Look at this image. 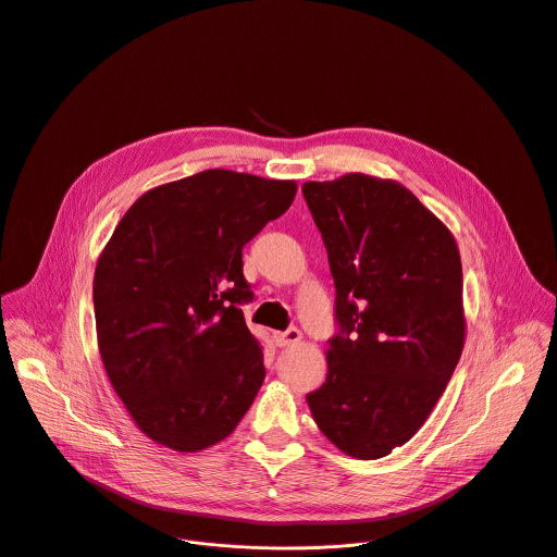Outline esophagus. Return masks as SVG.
I'll return each mask as SVG.
<instances>
[{
    "mask_svg": "<svg viewBox=\"0 0 557 557\" xmlns=\"http://www.w3.org/2000/svg\"><path fill=\"white\" fill-rule=\"evenodd\" d=\"M299 339H301V333H299L297 329H288V331H284V333H275V344L282 346V348L293 346V344H297Z\"/></svg>",
    "mask_w": 557,
    "mask_h": 557,
    "instance_id": "34e87169",
    "label": "esophagus"
}]
</instances>
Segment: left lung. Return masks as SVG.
<instances>
[{"mask_svg": "<svg viewBox=\"0 0 557 557\" xmlns=\"http://www.w3.org/2000/svg\"><path fill=\"white\" fill-rule=\"evenodd\" d=\"M335 280L329 376L306 396L344 454L374 460L428 421L465 346L462 267L449 228L394 181L304 183Z\"/></svg>", "mask_w": 557, "mask_h": 557, "instance_id": "8db88e82", "label": "left lung"}]
</instances>
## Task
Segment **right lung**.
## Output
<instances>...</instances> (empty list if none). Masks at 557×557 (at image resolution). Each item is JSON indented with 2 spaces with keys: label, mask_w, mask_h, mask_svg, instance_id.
Instances as JSON below:
<instances>
[{
  "label": "right lung",
  "mask_w": 557,
  "mask_h": 557,
  "mask_svg": "<svg viewBox=\"0 0 557 557\" xmlns=\"http://www.w3.org/2000/svg\"><path fill=\"white\" fill-rule=\"evenodd\" d=\"M295 181L207 170L143 194L95 271L99 352L143 434L176 451L226 438L264 381L245 322L243 247L293 202Z\"/></svg>",
  "instance_id": "obj_1"
}]
</instances>
